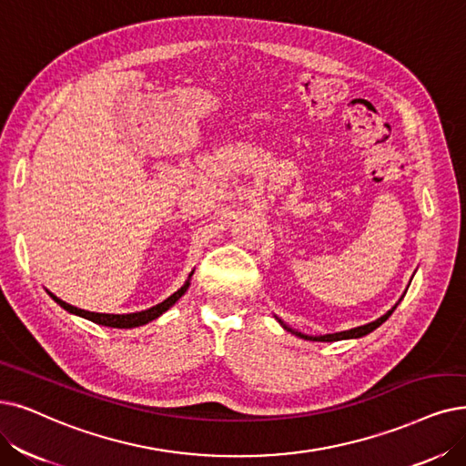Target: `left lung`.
<instances>
[{"mask_svg": "<svg viewBox=\"0 0 466 466\" xmlns=\"http://www.w3.org/2000/svg\"><path fill=\"white\" fill-rule=\"evenodd\" d=\"M403 298V296H401ZM401 298L398 300V304L401 302ZM398 304L392 308V309H388L382 318H379L377 321H373V323H367V325H361V327H356V329H350V330H342V332H332V334H323V337H311V334H304V332H298V330H292L290 327H287L281 319H279V323L283 325V329H287L289 332H292V334H296V337H300V339H304V340H313V342H337V340H348V339H361V337H365V334H369V332H373L377 327H380L390 315L394 313V309L398 308Z\"/></svg>", "mask_w": 466, "mask_h": 466, "instance_id": "obj_1", "label": "left lung"}]
</instances>
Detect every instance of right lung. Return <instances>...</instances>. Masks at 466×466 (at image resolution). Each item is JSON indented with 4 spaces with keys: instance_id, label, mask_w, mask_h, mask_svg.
Returning a JSON list of instances; mask_svg holds the SVG:
<instances>
[{
    "instance_id": "obj_1",
    "label": "right lung",
    "mask_w": 466,
    "mask_h": 466,
    "mask_svg": "<svg viewBox=\"0 0 466 466\" xmlns=\"http://www.w3.org/2000/svg\"><path fill=\"white\" fill-rule=\"evenodd\" d=\"M191 275H193V271H191ZM191 275H189V279H191ZM189 279L183 283V287H181L177 292H174L172 296L166 298L164 302H160V304H157V306H153V308H148V309H143V311H136V313H96V311H87V309H80V308H76V306H70V304L63 302L61 298L51 294L49 290H47V292H49V296L53 298V300L57 302L63 309H66L68 313L80 315V318H84V319H89V321H93V323L105 325V327L134 329V327H141V325L151 323L153 319L160 318V315H162L164 311H168V309L179 300V298H181L185 292H187V289H189V285H191Z\"/></svg>"
}]
</instances>
